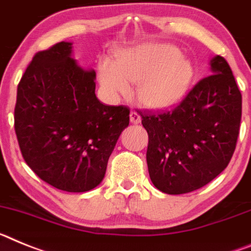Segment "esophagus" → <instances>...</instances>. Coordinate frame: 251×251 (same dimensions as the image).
Masks as SVG:
<instances>
[{
  "instance_id": "34e87169",
  "label": "esophagus",
  "mask_w": 251,
  "mask_h": 251,
  "mask_svg": "<svg viewBox=\"0 0 251 251\" xmlns=\"http://www.w3.org/2000/svg\"><path fill=\"white\" fill-rule=\"evenodd\" d=\"M130 123L134 124V125H138L141 123V117L136 111H131L130 112Z\"/></svg>"
}]
</instances>
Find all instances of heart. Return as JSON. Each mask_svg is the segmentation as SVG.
<instances>
[{"instance_id":"b5f03b06","label":"heart","mask_w":251,"mask_h":251,"mask_svg":"<svg viewBox=\"0 0 251 251\" xmlns=\"http://www.w3.org/2000/svg\"><path fill=\"white\" fill-rule=\"evenodd\" d=\"M193 64L177 47L149 41L126 49L116 60L102 59L99 80L108 99L127 95L135 83L134 97L140 106L163 111L177 106L188 92Z\"/></svg>"}]
</instances>
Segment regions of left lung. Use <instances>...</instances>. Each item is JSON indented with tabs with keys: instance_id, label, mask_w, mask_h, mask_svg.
Returning a JSON list of instances; mask_svg holds the SVG:
<instances>
[{
	"instance_id": "left-lung-1",
	"label": "left lung",
	"mask_w": 251,
	"mask_h": 251,
	"mask_svg": "<svg viewBox=\"0 0 251 251\" xmlns=\"http://www.w3.org/2000/svg\"><path fill=\"white\" fill-rule=\"evenodd\" d=\"M172 112L141 115L149 135L147 163L152 184L168 195L206 186L230 162L241 121V93L222 56Z\"/></svg>"
}]
</instances>
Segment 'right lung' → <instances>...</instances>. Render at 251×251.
Instances as JSON below:
<instances>
[{
    "mask_svg": "<svg viewBox=\"0 0 251 251\" xmlns=\"http://www.w3.org/2000/svg\"><path fill=\"white\" fill-rule=\"evenodd\" d=\"M62 41L32 58L15 106V131L26 164L50 186L87 192L103 180L108 158L130 111L96 97V72Z\"/></svg>",
    "mask_w": 251,
    "mask_h": 251,
    "instance_id": "add662e5",
    "label": "right lung"
}]
</instances>
